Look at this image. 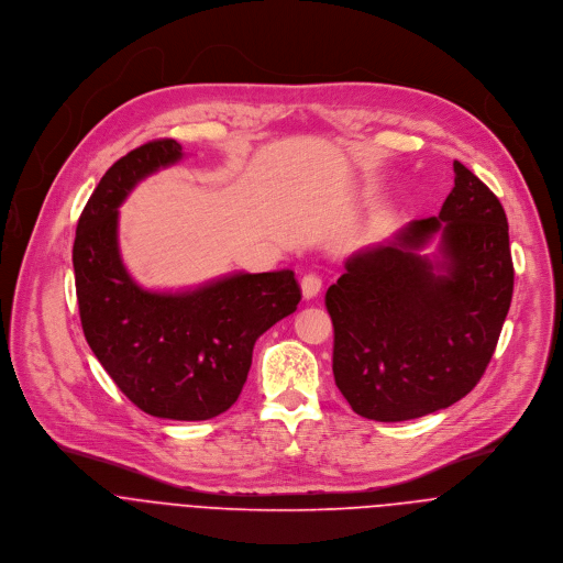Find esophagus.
Instances as JSON below:
<instances>
[{
    "instance_id": "1",
    "label": "esophagus",
    "mask_w": 563,
    "mask_h": 563,
    "mask_svg": "<svg viewBox=\"0 0 563 563\" xmlns=\"http://www.w3.org/2000/svg\"><path fill=\"white\" fill-rule=\"evenodd\" d=\"M301 292H303V299H312V297H317L319 292H321V277H317V275H306L303 279H301Z\"/></svg>"
}]
</instances>
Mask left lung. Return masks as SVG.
Segmentation results:
<instances>
[{
	"instance_id": "1",
	"label": "left lung",
	"mask_w": 563,
	"mask_h": 563,
	"mask_svg": "<svg viewBox=\"0 0 563 563\" xmlns=\"http://www.w3.org/2000/svg\"><path fill=\"white\" fill-rule=\"evenodd\" d=\"M437 217L355 253L325 290L332 373L351 408L406 421L453 406L482 379L512 299L508 219L462 162ZM440 238L438 255L421 256Z\"/></svg>"
}]
</instances>
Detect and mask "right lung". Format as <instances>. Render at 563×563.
<instances>
[{
    "label": "right lung",
    "mask_w": 563,
    "mask_h": 563,
    "mask_svg": "<svg viewBox=\"0 0 563 563\" xmlns=\"http://www.w3.org/2000/svg\"><path fill=\"white\" fill-rule=\"evenodd\" d=\"M181 157L175 140H155L106 170L77 221L73 268L84 336L110 379L153 417L203 421L238 401L255 342L297 310L301 290L292 271L235 273L181 292L146 290L131 277L118 208Z\"/></svg>",
    "instance_id": "add662e5"
}]
</instances>
